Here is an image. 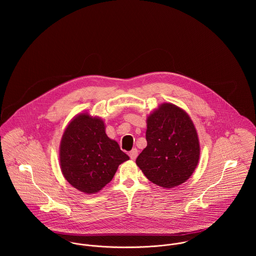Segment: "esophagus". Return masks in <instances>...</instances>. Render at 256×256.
Returning <instances> with one entry per match:
<instances>
[{
    "label": "esophagus",
    "mask_w": 256,
    "mask_h": 256,
    "mask_svg": "<svg viewBox=\"0 0 256 256\" xmlns=\"http://www.w3.org/2000/svg\"><path fill=\"white\" fill-rule=\"evenodd\" d=\"M138 156V150L137 148H132L130 152H129V156L131 160H135Z\"/></svg>",
    "instance_id": "1"
}]
</instances>
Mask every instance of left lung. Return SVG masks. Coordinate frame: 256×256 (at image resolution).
<instances>
[{"mask_svg": "<svg viewBox=\"0 0 256 256\" xmlns=\"http://www.w3.org/2000/svg\"><path fill=\"white\" fill-rule=\"evenodd\" d=\"M146 146L136 160L146 178L164 188L185 182L199 160L200 146L188 114L164 104L146 119Z\"/></svg>", "mask_w": 256, "mask_h": 256, "instance_id": "1", "label": "left lung"}]
</instances>
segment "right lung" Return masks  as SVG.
Listing matches in <instances>:
<instances>
[{"label": "right lung", "instance_id": "add662e5", "mask_svg": "<svg viewBox=\"0 0 256 256\" xmlns=\"http://www.w3.org/2000/svg\"><path fill=\"white\" fill-rule=\"evenodd\" d=\"M128 160L118 143L106 134L100 118L82 113L69 123L63 134L60 145L63 176L84 193L98 192L111 182L118 166Z\"/></svg>", "mask_w": 256, "mask_h": 256}]
</instances>
